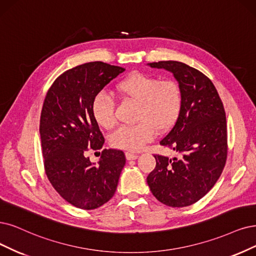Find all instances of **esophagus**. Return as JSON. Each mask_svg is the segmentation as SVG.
<instances>
[{
    "label": "esophagus",
    "mask_w": 256,
    "mask_h": 256,
    "mask_svg": "<svg viewBox=\"0 0 256 256\" xmlns=\"http://www.w3.org/2000/svg\"><path fill=\"white\" fill-rule=\"evenodd\" d=\"M126 159H128V160H134V159H137L138 154H136V153H130V152H126Z\"/></svg>",
    "instance_id": "obj_1"
}]
</instances>
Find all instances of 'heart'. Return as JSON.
Returning <instances> with one entry per match:
<instances>
[{"label":"heart","instance_id":"heart-1","mask_svg":"<svg viewBox=\"0 0 256 256\" xmlns=\"http://www.w3.org/2000/svg\"><path fill=\"white\" fill-rule=\"evenodd\" d=\"M116 90L124 99L137 102L132 126H122L110 137L112 148L138 150L152 140L156 130L166 132L177 121L182 108V90L175 80H160L155 76L134 72L122 79ZM116 102L112 94L99 92L92 101V115L97 124L110 130L116 123Z\"/></svg>","mask_w":256,"mask_h":256}]
</instances>
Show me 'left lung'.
Masks as SVG:
<instances>
[{
    "instance_id": "obj_1",
    "label": "left lung",
    "mask_w": 256,
    "mask_h": 256,
    "mask_svg": "<svg viewBox=\"0 0 256 256\" xmlns=\"http://www.w3.org/2000/svg\"><path fill=\"white\" fill-rule=\"evenodd\" d=\"M173 72L182 90L179 117L160 144L179 158L154 155L156 166L146 178L150 192L168 206L198 202L220 177L228 156L224 104L212 81L191 66L177 61L150 63Z\"/></svg>"
}]
</instances>
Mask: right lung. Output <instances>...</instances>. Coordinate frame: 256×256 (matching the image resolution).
<instances>
[{"instance_id": "1", "label": "right lung", "mask_w": 256, "mask_h": 256, "mask_svg": "<svg viewBox=\"0 0 256 256\" xmlns=\"http://www.w3.org/2000/svg\"><path fill=\"white\" fill-rule=\"evenodd\" d=\"M124 70L100 61L78 65L60 74L44 99L40 135L45 174L60 196L79 209L94 210L108 202L126 164L120 150L104 148L98 164L86 157L90 150L104 144L92 101Z\"/></svg>"}]
</instances>
